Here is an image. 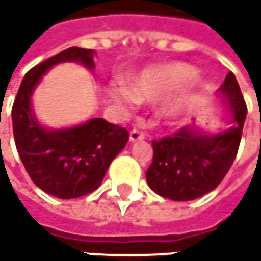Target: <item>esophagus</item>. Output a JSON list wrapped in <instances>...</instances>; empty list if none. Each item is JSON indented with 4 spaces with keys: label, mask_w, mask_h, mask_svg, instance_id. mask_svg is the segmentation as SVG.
<instances>
[{
    "label": "esophagus",
    "mask_w": 261,
    "mask_h": 261,
    "mask_svg": "<svg viewBox=\"0 0 261 261\" xmlns=\"http://www.w3.org/2000/svg\"><path fill=\"white\" fill-rule=\"evenodd\" d=\"M144 138L145 135L139 132V129H132V132H129V142H138V141H142Z\"/></svg>",
    "instance_id": "1"
}]
</instances>
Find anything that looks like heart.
<instances>
[{"label": "heart", "instance_id": "b5f03b06", "mask_svg": "<svg viewBox=\"0 0 261 261\" xmlns=\"http://www.w3.org/2000/svg\"><path fill=\"white\" fill-rule=\"evenodd\" d=\"M197 76V70L185 62H166L144 68L129 80V87L116 84L109 89V97L122 109L133 108L138 101H155L169 95ZM178 111V103H170L164 108V116L172 117Z\"/></svg>", "mask_w": 261, "mask_h": 261}]
</instances>
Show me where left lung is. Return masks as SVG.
Segmentation results:
<instances>
[{
    "mask_svg": "<svg viewBox=\"0 0 261 261\" xmlns=\"http://www.w3.org/2000/svg\"><path fill=\"white\" fill-rule=\"evenodd\" d=\"M232 111V125L215 135L193 123L172 136L153 141V161L147 169L152 191L170 200H194L222 181L232 167L241 141L247 106L235 75L230 72L219 89Z\"/></svg>",
    "mask_w": 261,
    "mask_h": 261,
    "instance_id": "obj_1",
    "label": "left lung"
}]
</instances>
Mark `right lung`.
Wrapping results in <instances>:
<instances>
[{
    "label": "right lung",
    "instance_id": "right-lung-1",
    "mask_svg": "<svg viewBox=\"0 0 261 261\" xmlns=\"http://www.w3.org/2000/svg\"><path fill=\"white\" fill-rule=\"evenodd\" d=\"M94 49L72 46L33 67L24 75L12 106L15 145L26 172L42 191L58 199H75L95 191L129 138L125 128L100 117L72 128L49 129L34 116L31 97L48 70L61 62H80L94 70Z\"/></svg>",
    "mask_w": 261,
    "mask_h": 261
}]
</instances>
